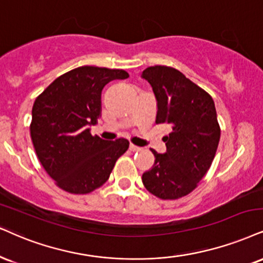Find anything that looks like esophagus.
I'll return each instance as SVG.
<instances>
[{
	"mask_svg": "<svg viewBox=\"0 0 263 263\" xmlns=\"http://www.w3.org/2000/svg\"><path fill=\"white\" fill-rule=\"evenodd\" d=\"M129 148H130L132 151H140L141 150V147H139V146H137V145H134V144L129 145Z\"/></svg>",
	"mask_w": 263,
	"mask_h": 263,
	"instance_id": "34e87169",
	"label": "esophagus"
}]
</instances>
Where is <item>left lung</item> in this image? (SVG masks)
Listing matches in <instances>:
<instances>
[{"mask_svg": "<svg viewBox=\"0 0 263 263\" xmlns=\"http://www.w3.org/2000/svg\"><path fill=\"white\" fill-rule=\"evenodd\" d=\"M157 101L156 123H167L172 132L163 138L167 150L155 155L142 183L152 195L176 200L191 193L211 167L221 129L212 97L172 67H148L141 74Z\"/></svg>", "mask_w": 263, "mask_h": 263, "instance_id": "left-lung-1", "label": "left lung"}]
</instances>
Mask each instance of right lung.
Listing matches in <instances>:
<instances>
[{"mask_svg": "<svg viewBox=\"0 0 263 263\" xmlns=\"http://www.w3.org/2000/svg\"><path fill=\"white\" fill-rule=\"evenodd\" d=\"M128 77L123 69L83 66L58 77L35 100L32 144L42 167L61 189L91 193L106 183L116 161L128 150L126 139L108 141L90 133L101 117L103 87Z\"/></svg>", "mask_w": 263, "mask_h": 263, "instance_id": "add662e5", "label": "right lung"}]
</instances>
